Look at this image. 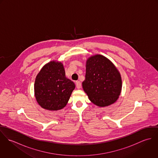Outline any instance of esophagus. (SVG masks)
<instances>
[{
  "label": "esophagus",
  "mask_w": 158,
  "mask_h": 158,
  "mask_svg": "<svg viewBox=\"0 0 158 158\" xmlns=\"http://www.w3.org/2000/svg\"><path fill=\"white\" fill-rule=\"evenodd\" d=\"M75 84H76V86H77V89H80L81 88V83L80 81H77L75 82Z\"/></svg>",
  "instance_id": "34e87169"
}]
</instances>
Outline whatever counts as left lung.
<instances>
[{
    "label": "left lung",
    "mask_w": 158,
    "mask_h": 158,
    "mask_svg": "<svg viewBox=\"0 0 158 158\" xmlns=\"http://www.w3.org/2000/svg\"><path fill=\"white\" fill-rule=\"evenodd\" d=\"M82 86L92 103L99 107L108 106L117 100L121 93V75L108 58L97 54L86 61Z\"/></svg>",
    "instance_id": "8db88e82"
}]
</instances>
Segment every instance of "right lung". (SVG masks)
<instances>
[{"instance_id":"1","label":"right lung","mask_w":158,"mask_h":158,"mask_svg":"<svg viewBox=\"0 0 158 158\" xmlns=\"http://www.w3.org/2000/svg\"><path fill=\"white\" fill-rule=\"evenodd\" d=\"M75 85L66 77L62 63L52 61L36 75L34 90L38 103L44 109L58 111L68 103Z\"/></svg>"}]
</instances>
